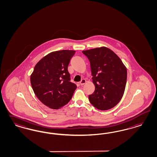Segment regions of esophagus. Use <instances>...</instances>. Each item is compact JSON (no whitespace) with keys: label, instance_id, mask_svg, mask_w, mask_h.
I'll return each instance as SVG.
<instances>
[{"label":"esophagus","instance_id":"34e87169","mask_svg":"<svg viewBox=\"0 0 157 157\" xmlns=\"http://www.w3.org/2000/svg\"><path fill=\"white\" fill-rule=\"evenodd\" d=\"M86 81L85 79H82L81 81L79 82V84H80L81 85H83L84 84L86 83Z\"/></svg>","mask_w":157,"mask_h":157}]
</instances>
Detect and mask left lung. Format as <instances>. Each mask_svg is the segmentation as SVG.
Listing matches in <instances>:
<instances>
[{
	"mask_svg": "<svg viewBox=\"0 0 157 157\" xmlns=\"http://www.w3.org/2000/svg\"><path fill=\"white\" fill-rule=\"evenodd\" d=\"M90 61L94 93L89 96L92 105L107 110L118 104L124 93L127 70L119 57L105 47L83 51Z\"/></svg>",
	"mask_w": 157,
	"mask_h": 157,
	"instance_id": "left-lung-1",
	"label": "left lung"
}]
</instances>
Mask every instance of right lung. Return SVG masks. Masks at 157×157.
Instances as JSON below:
<instances>
[{
  "instance_id": "add662e5",
  "label": "right lung",
  "mask_w": 157,
  "mask_h": 157,
  "mask_svg": "<svg viewBox=\"0 0 157 157\" xmlns=\"http://www.w3.org/2000/svg\"><path fill=\"white\" fill-rule=\"evenodd\" d=\"M74 50H63L44 56L35 66L30 81L38 99L49 108L59 109L70 101L76 89L70 82L68 66Z\"/></svg>"
}]
</instances>
